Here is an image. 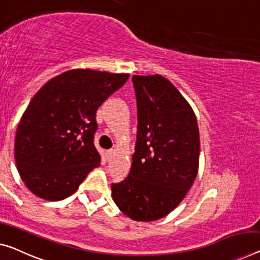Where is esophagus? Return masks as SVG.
I'll return each instance as SVG.
<instances>
[{"label":"esophagus","instance_id":"34e87169","mask_svg":"<svg viewBox=\"0 0 260 260\" xmlns=\"http://www.w3.org/2000/svg\"><path fill=\"white\" fill-rule=\"evenodd\" d=\"M113 152H114L113 149H108L107 152H106V155H107V160H108V161H110L111 158H112V155H113Z\"/></svg>","mask_w":260,"mask_h":260}]
</instances>
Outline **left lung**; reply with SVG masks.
Instances as JSON below:
<instances>
[{
    "label": "left lung",
    "instance_id": "1",
    "mask_svg": "<svg viewBox=\"0 0 260 260\" xmlns=\"http://www.w3.org/2000/svg\"><path fill=\"white\" fill-rule=\"evenodd\" d=\"M138 111L135 153L128 176L112 183L118 208L152 222L175 209L196 179L200 133L192 108L160 75L133 76Z\"/></svg>",
    "mask_w": 260,
    "mask_h": 260
}]
</instances>
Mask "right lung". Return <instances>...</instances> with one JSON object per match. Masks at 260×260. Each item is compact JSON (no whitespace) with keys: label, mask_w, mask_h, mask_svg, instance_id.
Masks as SVG:
<instances>
[{"label":"right lung","mask_w":260,"mask_h":260,"mask_svg":"<svg viewBox=\"0 0 260 260\" xmlns=\"http://www.w3.org/2000/svg\"><path fill=\"white\" fill-rule=\"evenodd\" d=\"M94 70H70L49 80L21 118L15 160L31 192L48 201L72 195L102 156L94 147L99 106L128 79Z\"/></svg>","instance_id":"add662e5"}]
</instances>
